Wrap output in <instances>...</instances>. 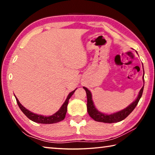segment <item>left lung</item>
I'll return each instance as SVG.
<instances>
[{"mask_svg": "<svg viewBox=\"0 0 155 155\" xmlns=\"http://www.w3.org/2000/svg\"><path fill=\"white\" fill-rule=\"evenodd\" d=\"M144 80V79H143ZM84 90H85L86 94H87V112L93 120L97 122H105V123H114V122H118L122 121L124 119H125L128 115H129L131 112H132L135 107L137 106L139 101L141 98V96L143 94V86L140 91L139 95L137 96V99L133 102L132 104H130L129 106L127 107V108L122 110V111H118L115 114H113L111 115H107L102 114V113L99 112L97 110L95 107L94 105L92 98H91V94L90 91L88 90L87 88L83 87Z\"/></svg>", "mask_w": 155, "mask_h": 155, "instance_id": "1", "label": "left lung"}]
</instances>
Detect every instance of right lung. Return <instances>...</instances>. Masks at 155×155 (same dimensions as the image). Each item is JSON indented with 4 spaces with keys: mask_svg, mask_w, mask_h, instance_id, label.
Listing matches in <instances>:
<instances>
[{
    "mask_svg": "<svg viewBox=\"0 0 155 155\" xmlns=\"http://www.w3.org/2000/svg\"><path fill=\"white\" fill-rule=\"evenodd\" d=\"M75 90L72 91V92H70L69 94H68L65 103L63 104V105L61 106V108L59 109V111L52 115H51V116H44V115L33 114V113L31 112L30 111H28V110L25 108V107L20 104L19 101H18V98L15 97V99H16L18 106H19L20 109H21V111L24 113V114L28 117V119H30L31 120H32V121L35 122L40 123V124H54V123H57L60 121H62V120L65 118V114H66V112H67V107L68 104V101H69L70 97L72 96V94L74 93Z\"/></svg>",
    "mask_w": 155,
    "mask_h": 155,
    "instance_id": "right-lung-1",
    "label": "right lung"
}]
</instances>
